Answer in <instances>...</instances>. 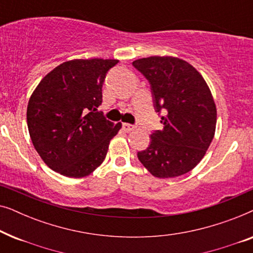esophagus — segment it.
Masks as SVG:
<instances>
[{"instance_id":"1","label":"esophagus","mask_w":253,"mask_h":253,"mask_svg":"<svg viewBox=\"0 0 253 253\" xmlns=\"http://www.w3.org/2000/svg\"><path fill=\"white\" fill-rule=\"evenodd\" d=\"M122 129L126 131V132H130V131H132L134 129V126L132 124H129V123H123L122 124Z\"/></svg>"}]
</instances>
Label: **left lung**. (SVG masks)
Wrapping results in <instances>:
<instances>
[{
    "label": "left lung",
    "instance_id": "8db88e82",
    "mask_svg": "<svg viewBox=\"0 0 253 253\" xmlns=\"http://www.w3.org/2000/svg\"><path fill=\"white\" fill-rule=\"evenodd\" d=\"M151 86L155 112H164V130L137 157L152 175L171 178L192 170L213 140L216 108L202 75L181 58L151 56L132 62Z\"/></svg>",
    "mask_w": 253,
    "mask_h": 253
}]
</instances>
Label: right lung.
Listing matches in <instances>:
<instances>
[{"label": "right lung", "instance_id": "1", "mask_svg": "<svg viewBox=\"0 0 253 253\" xmlns=\"http://www.w3.org/2000/svg\"><path fill=\"white\" fill-rule=\"evenodd\" d=\"M117 60H72L39 83L27 105V126L33 146L50 169L67 177H84L105 160L114 126L98 107L102 85Z\"/></svg>", "mask_w": 253, "mask_h": 253}]
</instances>
